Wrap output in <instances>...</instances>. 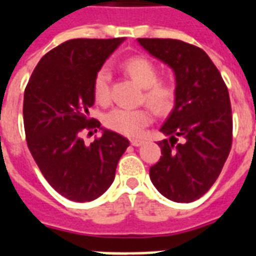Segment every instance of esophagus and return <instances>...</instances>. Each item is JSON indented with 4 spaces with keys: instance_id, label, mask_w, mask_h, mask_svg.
I'll use <instances>...</instances> for the list:
<instances>
[{
    "instance_id": "1",
    "label": "esophagus",
    "mask_w": 256,
    "mask_h": 256,
    "mask_svg": "<svg viewBox=\"0 0 256 256\" xmlns=\"http://www.w3.org/2000/svg\"><path fill=\"white\" fill-rule=\"evenodd\" d=\"M130 144H132V146H136V148H138V146H140V144H144V140H130Z\"/></svg>"
}]
</instances>
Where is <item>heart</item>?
I'll list each match as a JSON object with an SVG mask.
<instances>
[{
    "mask_svg": "<svg viewBox=\"0 0 256 256\" xmlns=\"http://www.w3.org/2000/svg\"><path fill=\"white\" fill-rule=\"evenodd\" d=\"M122 69L132 81L144 88V100L160 116L168 114L174 108L176 90L170 81L158 80V66L148 57L134 56L122 64ZM94 98L98 104H108L110 102V74L106 69L96 73L92 84ZM152 116L148 108H114L104 116V126L122 136H136L152 124Z\"/></svg>",
    "mask_w": 256,
    "mask_h": 256,
    "instance_id": "heart-1",
    "label": "heart"
}]
</instances>
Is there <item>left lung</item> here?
<instances>
[{
  "instance_id": "8db88e82",
  "label": "left lung",
  "mask_w": 256,
  "mask_h": 256,
  "mask_svg": "<svg viewBox=\"0 0 256 256\" xmlns=\"http://www.w3.org/2000/svg\"><path fill=\"white\" fill-rule=\"evenodd\" d=\"M152 57L175 74L174 108L160 132L162 156L150 168V179L170 200L188 203L204 195L230 154L232 116L228 90L210 57L200 48L170 38H138Z\"/></svg>"
}]
</instances>
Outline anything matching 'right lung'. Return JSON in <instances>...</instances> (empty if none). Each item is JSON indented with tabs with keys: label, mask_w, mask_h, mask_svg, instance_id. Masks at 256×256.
Instances as JSON below:
<instances>
[{
	"label": "right lung",
	"mask_w": 256,
	"mask_h": 256,
	"mask_svg": "<svg viewBox=\"0 0 256 256\" xmlns=\"http://www.w3.org/2000/svg\"><path fill=\"white\" fill-rule=\"evenodd\" d=\"M124 38L66 41L36 66L24 96L26 142L54 190L73 202H90L112 186L118 160L130 144L88 118L96 73ZM100 128L90 145L82 131Z\"/></svg>",
	"instance_id": "add662e5"
}]
</instances>
